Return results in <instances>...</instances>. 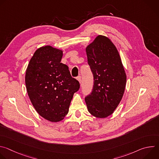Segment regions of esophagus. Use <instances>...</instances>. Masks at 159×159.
<instances>
[{"instance_id": "esophagus-1", "label": "esophagus", "mask_w": 159, "mask_h": 159, "mask_svg": "<svg viewBox=\"0 0 159 159\" xmlns=\"http://www.w3.org/2000/svg\"><path fill=\"white\" fill-rule=\"evenodd\" d=\"M77 80L79 82V83H80V84H81V82H82V79H81V77H80V76H78V77H77Z\"/></svg>"}]
</instances>
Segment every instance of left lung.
<instances>
[{
  "instance_id": "8db88e82",
  "label": "left lung",
  "mask_w": 159,
  "mask_h": 159,
  "mask_svg": "<svg viewBox=\"0 0 159 159\" xmlns=\"http://www.w3.org/2000/svg\"><path fill=\"white\" fill-rule=\"evenodd\" d=\"M85 51L94 85L85 101L90 114L105 118L114 112L123 96L126 75L119 52L107 37L98 35Z\"/></svg>"
}]
</instances>
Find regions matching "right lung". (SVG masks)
I'll return each mask as SVG.
<instances>
[{
  "instance_id": "right-lung-1",
  "label": "right lung",
  "mask_w": 159,
  "mask_h": 159,
  "mask_svg": "<svg viewBox=\"0 0 159 159\" xmlns=\"http://www.w3.org/2000/svg\"><path fill=\"white\" fill-rule=\"evenodd\" d=\"M63 51L49 45L34 52L28 65L25 83L30 101L38 114L51 122L68 114L74 94L80 84L69 67L61 63Z\"/></svg>"
}]
</instances>
